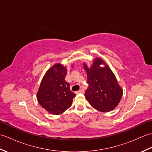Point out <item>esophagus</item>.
<instances>
[{"label":"esophagus","instance_id":"obj_1","mask_svg":"<svg viewBox=\"0 0 152 152\" xmlns=\"http://www.w3.org/2000/svg\"><path fill=\"white\" fill-rule=\"evenodd\" d=\"M83 93V89H80L79 91L76 92V94H78V93Z\"/></svg>","mask_w":152,"mask_h":152}]
</instances>
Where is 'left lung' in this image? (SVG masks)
<instances>
[{
    "mask_svg": "<svg viewBox=\"0 0 152 152\" xmlns=\"http://www.w3.org/2000/svg\"><path fill=\"white\" fill-rule=\"evenodd\" d=\"M101 64H104L101 67ZM87 72L89 86L85 97L92 107L99 111L107 112L114 110L119 104L123 89L111 69L99 58H96L90 68L83 64Z\"/></svg>",
    "mask_w": 152,
    "mask_h": 152,
    "instance_id": "1",
    "label": "left lung"
}]
</instances>
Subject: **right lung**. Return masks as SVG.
<instances>
[{
  "label": "right lung",
  "instance_id": "1",
  "mask_svg": "<svg viewBox=\"0 0 152 152\" xmlns=\"http://www.w3.org/2000/svg\"><path fill=\"white\" fill-rule=\"evenodd\" d=\"M66 67L56 64L48 70L42 80L37 93V100L46 110L59 115L70 107L75 93L70 89V83L65 81Z\"/></svg>",
  "mask_w": 152,
  "mask_h": 152
}]
</instances>
